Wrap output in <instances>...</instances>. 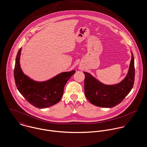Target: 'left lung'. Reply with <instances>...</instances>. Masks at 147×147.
Instances as JSON below:
<instances>
[{
  "instance_id": "left-lung-1",
  "label": "left lung",
  "mask_w": 147,
  "mask_h": 147,
  "mask_svg": "<svg viewBox=\"0 0 147 147\" xmlns=\"http://www.w3.org/2000/svg\"><path fill=\"white\" fill-rule=\"evenodd\" d=\"M85 74L84 94L92 104L103 108H113L121 103L130 92L135 80L134 58L131 52V60L128 73L118 83L105 84L99 81L90 73Z\"/></svg>"
}]
</instances>
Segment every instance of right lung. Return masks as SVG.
Wrapping results in <instances>:
<instances>
[{
    "label": "right lung",
    "mask_w": 147,
    "mask_h": 147,
    "mask_svg": "<svg viewBox=\"0 0 147 147\" xmlns=\"http://www.w3.org/2000/svg\"><path fill=\"white\" fill-rule=\"evenodd\" d=\"M22 49H19L15 61L14 78L17 90L34 107L43 109L60 101L66 82L76 73L75 70L62 72L45 81H34L23 72L20 63Z\"/></svg>",
    "instance_id": "add662e5"
}]
</instances>
